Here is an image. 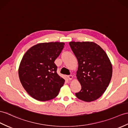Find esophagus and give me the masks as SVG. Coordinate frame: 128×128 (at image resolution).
I'll use <instances>...</instances> for the list:
<instances>
[{
	"label": "esophagus",
	"instance_id": "esophagus-1",
	"mask_svg": "<svg viewBox=\"0 0 128 128\" xmlns=\"http://www.w3.org/2000/svg\"><path fill=\"white\" fill-rule=\"evenodd\" d=\"M67 78L70 80H71L73 79V76L72 75H69V76H67Z\"/></svg>",
	"mask_w": 128,
	"mask_h": 128
}]
</instances>
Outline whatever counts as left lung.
Masks as SVG:
<instances>
[{"label": "left lung", "instance_id": "obj_1", "mask_svg": "<svg viewBox=\"0 0 128 128\" xmlns=\"http://www.w3.org/2000/svg\"><path fill=\"white\" fill-rule=\"evenodd\" d=\"M72 50L78 62L77 79L82 89L76 97L86 102L98 99L103 94L111 79L112 67L107 54L92 42H70Z\"/></svg>", "mask_w": 128, "mask_h": 128}]
</instances>
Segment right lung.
Returning <instances> with one entry per match:
<instances>
[{
    "mask_svg": "<svg viewBox=\"0 0 128 128\" xmlns=\"http://www.w3.org/2000/svg\"><path fill=\"white\" fill-rule=\"evenodd\" d=\"M64 45L57 42L38 43L23 56L18 74L22 85L33 98L43 102L58 95L65 80L57 73L54 61Z\"/></svg>",
    "mask_w": 128,
    "mask_h": 128,
    "instance_id": "add662e5",
    "label": "right lung"
}]
</instances>
